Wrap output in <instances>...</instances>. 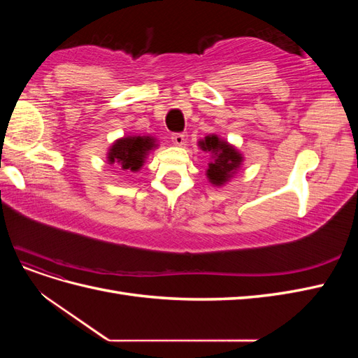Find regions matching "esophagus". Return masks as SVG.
Listing matches in <instances>:
<instances>
[{"label": "esophagus", "instance_id": "34e87169", "mask_svg": "<svg viewBox=\"0 0 358 358\" xmlns=\"http://www.w3.org/2000/svg\"><path fill=\"white\" fill-rule=\"evenodd\" d=\"M185 140H187V134L185 133H175L171 136V142L175 143L176 146H183L185 145Z\"/></svg>", "mask_w": 358, "mask_h": 358}]
</instances>
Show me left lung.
<instances>
[{
  "instance_id": "8db88e82",
  "label": "left lung",
  "mask_w": 358,
  "mask_h": 358,
  "mask_svg": "<svg viewBox=\"0 0 358 358\" xmlns=\"http://www.w3.org/2000/svg\"><path fill=\"white\" fill-rule=\"evenodd\" d=\"M199 146L210 154L212 161L208 164L206 176L213 187L225 185L242 166L243 157L239 150L216 134L206 136L200 140Z\"/></svg>"
}]
</instances>
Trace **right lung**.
<instances>
[{
  "label": "right lung",
  "instance_id": "add662e5",
  "mask_svg": "<svg viewBox=\"0 0 358 358\" xmlns=\"http://www.w3.org/2000/svg\"><path fill=\"white\" fill-rule=\"evenodd\" d=\"M158 145L150 136H124L115 140L107 152L109 164H116L125 171H138L152 149Z\"/></svg>",
  "mask_w": 358,
  "mask_h": 358
}]
</instances>
